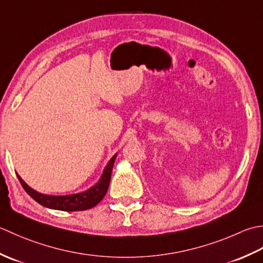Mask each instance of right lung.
Returning a JSON list of instances; mask_svg holds the SVG:
<instances>
[{"instance_id": "obj_1", "label": "right lung", "mask_w": 263, "mask_h": 263, "mask_svg": "<svg viewBox=\"0 0 263 263\" xmlns=\"http://www.w3.org/2000/svg\"><path fill=\"white\" fill-rule=\"evenodd\" d=\"M117 158V153L110 159L108 164L105 165V168L102 173L100 179L98 183L90 189L76 193V194H69V195H47L43 194V193H39L37 191L31 189L30 186L27 185L24 179L17 174L18 179L20 184L23 185L24 190L27 192L30 197L39 202L41 205L54 209V210H61V211H84L95 206L98 203L103 199L106 191L109 189L110 179H111V171L114 168L115 160Z\"/></svg>"}]
</instances>
